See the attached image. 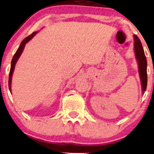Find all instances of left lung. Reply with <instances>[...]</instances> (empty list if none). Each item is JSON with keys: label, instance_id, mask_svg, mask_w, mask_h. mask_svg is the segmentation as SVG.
<instances>
[{"label": "left lung", "instance_id": "8db88e82", "mask_svg": "<svg viewBox=\"0 0 154 154\" xmlns=\"http://www.w3.org/2000/svg\"><path fill=\"white\" fill-rule=\"evenodd\" d=\"M134 37L135 55L138 61L140 79H141V83L142 86V91L143 92L146 89L147 86V61L141 41H140L139 38L137 35H134Z\"/></svg>", "mask_w": 154, "mask_h": 154}]
</instances>
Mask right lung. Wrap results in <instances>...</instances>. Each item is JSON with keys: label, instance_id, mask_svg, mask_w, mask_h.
<instances>
[{"label": "right lung", "instance_id": "right-lung-1", "mask_svg": "<svg viewBox=\"0 0 154 154\" xmlns=\"http://www.w3.org/2000/svg\"><path fill=\"white\" fill-rule=\"evenodd\" d=\"M37 33H38V32H33L32 34L30 35H29L27 37V38H25L24 40L21 42L20 47H19L18 49L17 50L16 52L15 53L14 56H13L12 61H11V69H10L9 79H8V86H9V89H10V91H11V80H12V76H13V71H14V69H15V64H16L17 60L19 59V57H20L21 54H22L23 50H24L25 44H26L28 42L30 41L31 39L33 38V37Z\"/></svg>", "mask_w": 154, "mask_h": 154}]
</instances>
